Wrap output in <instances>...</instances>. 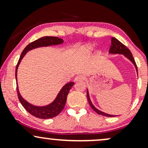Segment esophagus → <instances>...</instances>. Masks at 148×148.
<instances>
[{
  "label": "esophagus",
  "instance_id": "34e87169",
  "mask_svg": "<svg viewBox=\"0 0 148 148\" xmlns=\"http://www.w3.org/2000/svg\"><path fill=\"white\" fill-rule=\"evenodd\" d=\"M84 80V76L82 75H77L74 79V81H81Z\"/></svg>",
  "mask_w": 148,
  "mask_h": 148
}]
</instances>
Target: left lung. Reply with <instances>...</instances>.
<instances>
[{
  "label": "left lung",
  "instance_id": "left-lung-1",
  "mask_svg": "<svg viewBox=\"0 0 148 148\" xmlns=\"http://www.w3.org/2000/svg\"><path fill=\"white\" fill-rule=\"evenodd\" d=\"M109 53L120 54V55H123L124 56H125V58H127L129 60H130L131 62L133 63L134 67H135V68H136V70L137 74H138V69H137L136 64L135 60H134L133 56H132V53H131L130 49L127 48V47H125V46L124 45L123 43H121V42L119 41L118 40H117L116 38H115V37H111V47H110V49H109ZM87 98H88V102H89L90 106H91V108H92V109L94 110V111H95L97 114L103 115V116H106V117L116 116V115H110V114H108V113H103V112L98 110L97 108L96 107L92 104V103L90 98L89 92H88V90H87Z\"/></svg>",
  "mask_w": 148,
  "mask_h": 148
}]
</instances>
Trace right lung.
Listing matches in <instances>:
<instances>
[{"label": "right lung", "instance_id": "right-lung-1", "mask_svg": "<svg viewBox=\"0 0 148 148\" xmlns=\"http://www.w3.org/2000/svg\"><path fill=\"white\" fill-rule=\"evenodd\" d=\"M63 42L64 41L62 39L59 38L58 37H42L41 38L35 40V41L31 42V43H30L29 45L25 47V48L22 51L21 56H20L19 60L18 61V63L16 64V71H15V76H16V90H17L18 99H19V101L21 102L22 106L24 107L25 109L28 113L33 115V116L36 117V118L40 119H49L57 116L64 108L66 101H67V95H68L69 91L70 90L71 88L74 86V83L69 82L64 85L63 87L61 88V90L58 92V94L56 99L51 103H49V104L44 106H35V105L31 104V103L28 102L26 100L23 99L21 97V94H20L17 84L18 67L19 65L21 60L23 59V58L27 53V52L32 50V49L39 48V47H50V46L53 45H59L63 43Z\"/></svg>", "mask_w": 148, "mask_h": 148}]
</instances>
